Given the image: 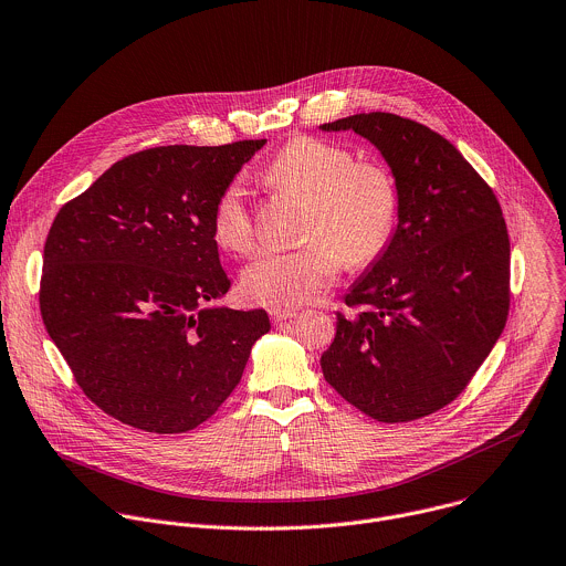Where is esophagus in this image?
I'll use <instances>...</instances> for the list:
<instances>
[{
    "label": "esophagus",
    "mask_w": 566,
    "mask_h": 566,
    "mask_svg": "<svg viewBox=\"0 0 566 566\" xmlns=\"http://www.w3.org/2000/svg\"><path fill=\"white\" fill-rule=\"evenodd\" d=\"M269 315H271V319H273L275 324H280V322H286V319L295 317V315H297V311H293V308H280V306H273V308L269 311Z\"/></svg>",
    "instance_id": "obj_1"
}]
</instances>
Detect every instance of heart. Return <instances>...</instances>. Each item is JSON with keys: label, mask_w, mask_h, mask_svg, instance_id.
<instances>
[{"label": "heart", "mask_w": 566, "mask_h": 566, "mask_svg": "<svg viewBox=\"0 0 566 566\" xmlns=\"http://www.w3.org/2000/svg\"><path fill=\"white\" fill-rule=\"evenodd\" d=\"M266 179L308 198L304 235L293 251H266L242 275L249 300L295 308L322 297L337 280L344 260L366 264L389 244L398 222V188L391 172L317 137L291 139L269 164ZM213 240L220 249L247 255L255 247L253 216L240 181L229 184L213 209Z\"/></svg>", "instance_id": "b5f03b06"}]
</instances>
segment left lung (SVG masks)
<instances>
[{
  "label": "left lung",
  "instance_id": "left-lung-1",
  "mask_svg": "<svg viewBox=\"0 0 566 566\" xmlns=\"http://www.w3.org/2000/svg\"><path fill=\"white\" fill-rule=\"evenodd\" d=\"M353 130L380 150L398 188V224L350 284L322 353L324 380L378 422H411L453 402L509 315V235L500 205L462 153L391 113H359Z\"/></svg>",
  "mask_w": 566,
  "mask_h": 566
}]
</instances>
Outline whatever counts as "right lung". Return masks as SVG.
I'll return each instance as SVG.
<instances>
[{
    "label": "right lung",
    "mask_w": 566,
    "mask_h": 566,
    "mask_svg": "<svg viewBox=\"0 0 566 566\" xmlns=\"http://www.w3.org/2000/svg\"><path fill=\"white\" fill-rule=\"evenodd\" d=\"M266 144L157 146L124 157L57 213L40 308L82 391L115 420L184 433L240 385L266 311L216 304L231 282L213 209Z\"/></svg>",
    "instance_id": "right-lung-1"
}]
</instances>
